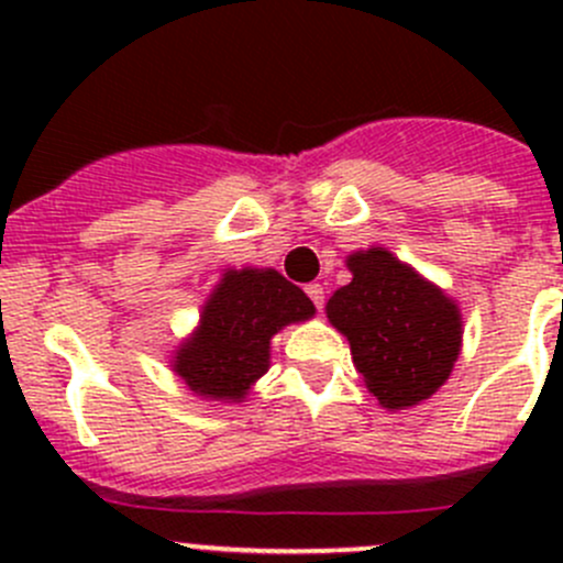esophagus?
<instances>
[{
  "label": "esophagus",
  "instance_id": "1",
  "mask_svg": "<svg viewBox=\"0 0 563 563\" xmlns=\"http://www.w3.org/2000/svg\"><path fill=\"white\" fill-rule=\"evenodd\" d=\"M305 291H308V297L313 299L316 308L321 310L323 308V286H321V283H310V286L305 288Z\"/></svg>",
  "mask_w": 563,
  "mask_h": 563
}]
</instances>
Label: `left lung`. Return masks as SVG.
Returning <instances> with one entry per match:
<instances>
[{
	"instance_id": "8db88e82",
	"label": "left lung",
	"mask_w": 563,
	"mask_h": 563,
	"mask_svg": "<svg viewBox=\"0 0 563 563\" xmlns=\"http://www.w3.org/2000/svg\"><path fill=\"white\" fill-rule=\"evenodd\" d=\"M349 269L354 277L329 297L327 318L349 338L367 389L391 411L428 400L457 362V305L384 247L351 253Z\"/></svg>"
}]
</instances>
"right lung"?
Returning <instances> with one entry per match:
<instances>
[{
    "mask_svg": "<svg viewBox=\"0 0 563 563\" xmlns=\"http://www.w3.org/2000/svg\"><path fill=\"white\" fill-rule=\"evenodd\" d=\"M313 313L308 294L280 272L229 269L209 294L198 329L176 349L174 373L192 395L242 402L269 371L272 338Z\"/></svg>",
    "mask_w": 563,
    "mask_h": 563,
    "instance_id": "obj_1",
    "label": "right lung"
}]
</instances>
